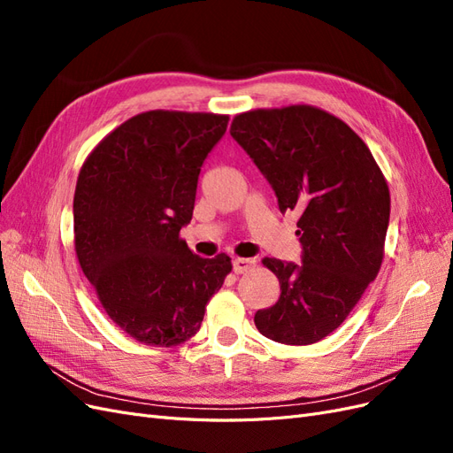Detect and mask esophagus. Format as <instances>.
I'll use <instances>...</instances> for the list:
<instances>
[{"label":"esophagus","instance_id":"esophagus-1","mask_svg":"<svg viewBox=\"0 0 453 453\" xmlns=\"http://www.w3.org/2000/svg\"><path fill=\"white\" fill-rule=\"evenodd\" d=\"M255 265H257L255 258H234V260H232V268H234L236 273L250 272V270L255 268Z\"/></svg>","mask_w":453,"mask_h":453}]
</instances>
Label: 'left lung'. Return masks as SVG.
<instances>
[{
	"label": "left lung",
	"instance_id": "1",
	"mask_svg": "<svg viewBox=\"0 0 453 453\" xmlns=\"http://www.w3.org/2000/svg\"><path fill=\"white\" fill-rule=\"evenodd\" d=\"M230 135L272 185L280 211H296L303 265L263 258L280 300L255 313L258 333L287 346L323 340L374 281L389 225V187L366 143L313 105L251 109Z\"/></svg>",
	"mask_w": 453,
	"mask_h": 453
}]
</instances>
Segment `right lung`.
<instances>
[{
  "mask_svg": "<svg viewBox=\"0 0 453 453\" xmlns=\"http://www.w3.org/2000/svg\"><path fill=\"white\" fill-rule=\"evenodd\" d=\"M228 115L155 109L122 122L92 149L73 196L75 253L102 308L145 346L193 338L232 270L180 236L195 210L200 168Z\"/></svg>",
  "mask_w": 453,
  "mask_h": 453,
  "instance_id": "add662e5",
  "label": "right lung"
}]
</instances>
